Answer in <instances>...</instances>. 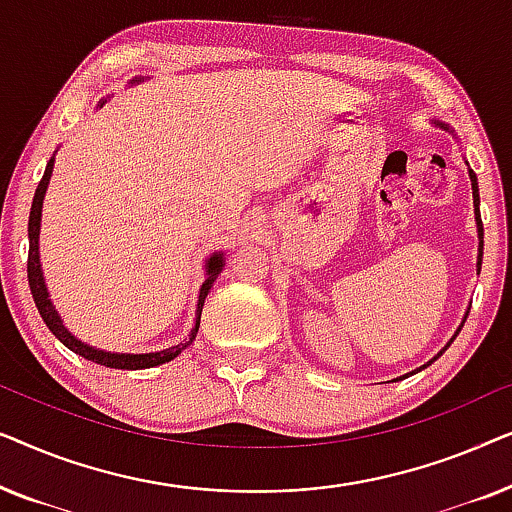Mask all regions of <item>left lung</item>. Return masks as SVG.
I'll return each instance as SVG.
<instances>
[{"label": "left lung", "mask_w": 512, "mask_h": 512, "mask_svg": "<svg viewBox=\"0 0 512 512\" xmlns=\"http://www.w3.org/2000/svg\"><path fill=\"white\" fill-rule=\"evenodd\" d=\"M436 125H438V128H443V130H450V125H447V123H440V121H436ZM468 177H471V186H473V205H475V223H478V237H480V247H478V272H480V265H482V235H485V233H482V219H480V193H478V177H475V172H473V170H468ZM466 317H468V312H466ZM466 317H464V321H466ZM464 321H461V326H464ZM461 326L457 328V333H454V335H452V340H450V342H447V345H445L443 349H440V352H438L436 356H433V359H431V361H426L422 368H426V366H431V363H433V361H436V359H438V356H443V352H445V349H447V347H450V345H452V342H454V338H457V335H459V331H461ZM422 368H417V370H422Z\"/></svg>", "instance_id": "8db88e82"}]
</instances>
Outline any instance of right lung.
I'll list each match as a JSON object with an SVG mask.
<instances>
[{
	"mask_svg": "<svg viewBox=\"0 0 512 512\" xmlns=\"http://www.w3.org/2000/svg\"><path fill=\"white\" fill-rule=\"evenodd\" d=\"M139 81H144L142 76H139V79L135 76V79H132L130 83H139ZM102 104H104V100L100 102V107H102ZM53 163H55V158L48 160L44 177H41L37 191H34L30 223H27V237H30V254H27V279H30V291H32L34 305H37L41 319L46 321L48 331H51L55 338H58L67 349H72L74 354H79V356H83V359L93 361V363H97V366H104V368L142 370V368H153V366H160V363L172 361L174 356H179L195 340V333H198V328H200L202 305H205V298H207L209 289H212L214 279L219 277V272L223 270V265H226V261H223V254H221V251H216V254H212V256L207 258V263H205L207 279H205V282H202V289H200V296H198V310H195V326L191 328V335H188V340L179 342V345H174L170 349H163V352H149V354H111V352H104V349H97V347L86 345V342H81L79 338H74V335L67 331V326L62 324L58 310H55L53 303H51V298H48V289H46V282H44V272H41V263H39L41 207H44V195H46L48 181H51V174H53Z\"/></svg>",
	"mask_w": 512,
	"mask_h": 512,
	"instance_id": "add662e5",
	"label": "right lung"
}]
</instances>
